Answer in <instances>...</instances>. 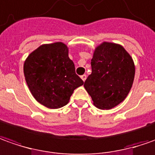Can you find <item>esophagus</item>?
Returning <instances> with one entry per match:
<instances>
[{
  "label": "esophagus",
  "instance_id": "obj_1",
  "mask_svg": "<svg viewBox=\"0 0 155 155\" xmlns=\"http://www.w3.org/2000/svg\"><path fill=\"white\" fill-rule=\"evenodd\" d=\"M81 78L83 81H85L86 80V74H83V75H81Z\"/></svg>",
  "mask_w": 155,
  "mask_h": 155
}]
</instances>
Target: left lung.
I'll use <instances>...</instances> for the list:
<instances>
[{
  "label": "left lung",
  "instance_id": "1",
  "mask_svg": "<svg viewBox=\"0 0 155 155\" xmlns=\"http://www.w3.org/2000/svg\"><path fill=\"white\" fill-rule=\"evenodd\" d=\"M91 65V74L84 87L93 104L100 109H110L123 102L135 76L134 62L125 48L103 42L96 47Z\"/></svg>",
  "mask_w": 155,
  "mask_h": 155
}]
</instances>
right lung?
<instances>
[{
	"mask_svg": "<svg viewBox=\"0 0 155 155\" xmlns=\"http://www.w3.org/2000/svg\"><path fill=\"white\" fill-rule=\"evenodd\" d=\"M24 73L31 94L49 108L65 106L74 90L84 84L63 42L44 44L32 51L25 60Z\"/></svg>",
	"mask_w": 155,
	"mask_h": 155,
	"instance_id": "obj_1",
	"label": "right lung"
}]
</instances>
